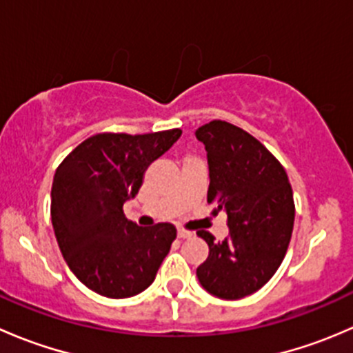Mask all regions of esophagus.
I'll return each mask as SVG.
<instances>
[{
    "instance_id": "esophagus-1",
    "label": "esophagus",
    "mask_w": 353,
    "mask_h": 353,
    "mask_svg": "<svg viewBox=\"0 0 353 353\" xmlns=\"http://www.w3.org/2000/svg\"><path fill=\"white\" fill-rule=\"evenodd\" d=\"M177 237H179V239H188V237H191V232L179 229V230H177Z\"/></svg>"
}]
</instances>
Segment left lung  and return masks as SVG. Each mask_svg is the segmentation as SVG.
I'll return each mask as SVG.
<instances>
[{"label": "left lung", "instance_id": "left-lung-1", "mask_svg": "<svg viewBox=\"0 0 353 353\" xmlns=\"http://www.w3.org/2000/svg\"><path fill=\"white\" fill-rule=\"evenodd\" d=\"M196 138L208 159L206 199L229 223L222 243L198 232L210 252L196 276L212 295L236 301L259 290L285 258L295 216L292 188L282 163L248 131L215 119L198 128Z\"/></svg>", "mask_w": 353, "mask_h": 353}]
</instances>
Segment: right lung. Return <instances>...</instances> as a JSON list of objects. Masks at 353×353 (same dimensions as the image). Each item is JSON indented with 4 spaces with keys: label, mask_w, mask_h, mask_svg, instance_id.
I'll return each instance as SVG.
<instances>
[{
    "label": "right lung",
    "mask_w": 353,
    "mask_h": 353,
    "mask_svg": "<svg viewBox=\"0 0 353 353\" xmlns=\"http://www.w3.org/2000/svg\"><path fill=\"white\" fill-rule=\"evenodd\" d=\"M181 133L94 134L56 169L51 190L56 241L74 276L95 294L133 297L155 280L176 227H138L124 216L123 205L137 196L145 170Z\"/></svg>",
    "instance_id": "1"
}]
</instances>
